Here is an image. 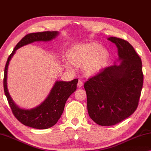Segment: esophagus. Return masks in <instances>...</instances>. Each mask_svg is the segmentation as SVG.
<instances>
[{
    "label": "esophagus",
    "mask_w": 151,
    "mask_h": 151,
    "mask_svg": "<svg viewBox=\"0 0 151 151\" xmlns=\"http://www.w3.org/2000/svg\"><path fill=\"white\" fill-rule=\"evenodd\" d=\"M77 86H78V88H81V87L83 86V81L81 80H79Z\"/></svg>",
    "instance_id": "34e87169"
}]
</instances>
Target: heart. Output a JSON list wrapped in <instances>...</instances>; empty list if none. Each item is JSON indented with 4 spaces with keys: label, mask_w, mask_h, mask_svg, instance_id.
<instances>
[{
    "label": "heart",
    "mask_w": 151,
    "mask_h": 151,
    "mask_svg": "<svg viewBox=\"0 0 151 151\" xmlns=\"http://www.w3.org/2000/svg\"><path fill=\"white\" fill-rule=\"evenodd\" d=\"M70 61L65 68L73 71L74 65H83V70L88 76L95 75L104 68L107 58V52L96 42L74 45L69 51Z\"/></svg>",
    "instance_id": "obj_1"
}]
</instances>
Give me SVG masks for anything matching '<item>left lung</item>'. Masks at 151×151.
I'll return each instance as SVG.
<instances>
[{"instance_id":"8db88e82","label":"left lung","mask_w":151,"mask_h":151,"mask_svg":"<svg viewBox=\"0 0 151 151\" xmlns=\"http://www.w3.org/2000/svg\"><path fill=\"white\" fill-rule=\"evenodd\" d=\"M117 47L115 64L105 68L84 83L90 118L101 126H111L131 115L138 107L143 84L141 58L125 40L109 37Z\"/></svg>"}]
</instances>
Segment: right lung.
Here are the masks:
<instances>
[{
	"label": "right lung",
	"mask_w": 151,
	"mask_h": 151,
	"mask_svg": "<svg viewBox=\"0 0 151 151\" xmlns=\"http://www.w3.org/2000/svg\"><path fill=\"white\" fill-rule=\"evenodd\" d=\"M58 31H47L42 32L30 33L26 35L18 42L9 55L5 65L4 73V91L14 117L26 126L38 129L52 127L59 120L64 109L65 102L77 89L78 80L70 81H56L48 96L38 106L30 109H22L16 105L10 97L7 88V72L9 62L17 50L25 45L34 42H48L56 38Z\"/></svg>",
	"instance_id": "right-lung-1"
}]
</instances>
